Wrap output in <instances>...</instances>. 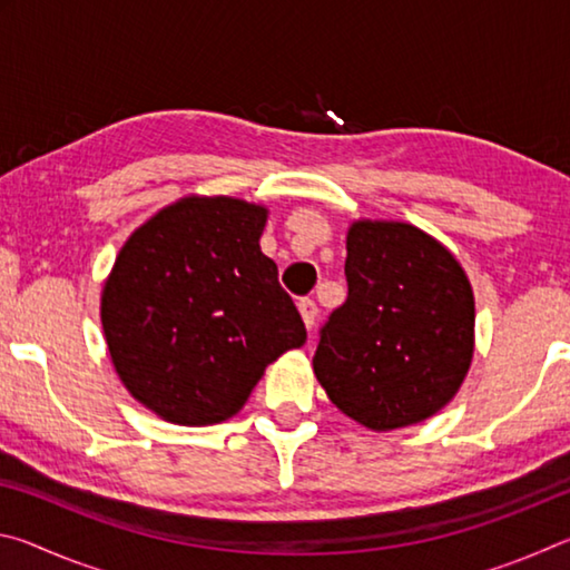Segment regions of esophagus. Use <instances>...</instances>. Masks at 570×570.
<instances>
[{
  "mask_svg": "<svg viewBox=\"0 0 570 570\" xmlns=\"http://www.w3.org/2000/svg\"><path fill=\"white\" fill-rule=\"evenodd\" d=\"M298 312H302V320L306 324V330L312 332L314 324H316V316H320V306H316L314 298H302V302H298Z\"/></svg>",
  "mask_w": 570,
  "mask_h": 570,
  "instance_id": "1",
  "label": "esophagus"
}]
</instances>
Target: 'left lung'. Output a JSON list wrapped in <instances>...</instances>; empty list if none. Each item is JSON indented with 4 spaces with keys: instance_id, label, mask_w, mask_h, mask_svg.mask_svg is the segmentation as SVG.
I'll return each mask as SVG.
<instances>
[{
    "instance_id": "obj_1",
    "label": "left lung",
    "mask_w": 570,
    "mask_h": 570,
    "mask_svg": "<svg viewBox=\"0 0 570 570\" xmlns=\"http://www.w3.org/2000/svg\"><path fill=\"white\" fill-rule=\"evenodd\" d=\"M344 274L350 294L320 330L316 380L370 430L432 417L472 360L475 298L462 266L410 224L356 220Z\"/></svg>"
}]
</instances>
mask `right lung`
I'll return each instance as SVG.
<instances>
[{
    "label": "right lung",
    "mask_w": 570,
    "mask_h": 570,
    "mask_svg": "<svg viewBox=\"0 0 570 570\" xmlns=\"http://www.w3.org/2000/svg\"><path fill=\"white\" fill-rule=\"evenodd\" d=\"M266 208L183 198L125 240L102 288L115 372L176 424H216L244 407L268 364L306 326L258 238Z\"/></svg>",
    "instance_id": "obj_1"
}]
</instances>
